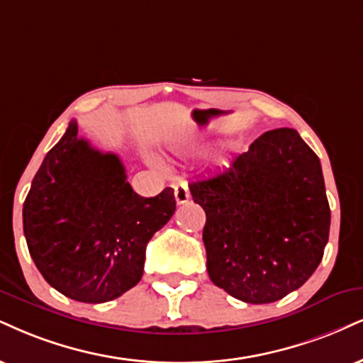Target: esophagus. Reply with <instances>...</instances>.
I'll return each mask as SVG.
<instances>
[{
  "instance_id": "1",
  "label": "esophagus",
  "mask_w": 363,
  "mask_h": 363,
  "mask_svg": "<svg viewBox=\"0 0 363 363\" xmlns=\"http://www.w3.org/2000/svg\"><path fill=\"white\" fill-rule=\"evenodd\" d=\"M173 189H174V200H177L178 205H183V203L189 202V200H190V190H189V185H186L185 182L177 183Z\"/></svg>"
}]
</instances>
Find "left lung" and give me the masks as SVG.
<instances>
[{
	"mask_svg": "<svg viewBox=\"0 0 363 363\" xmlns=\"http://www.w3.org/2000/svg\"><path fill=\"white\" fill-rule=\"evenodd\" d=\"M205 210L212 283L264 305L301 288L323 257L330 232L321 164L296 129L259 136L229 167L189 185Z\"/></svg>",
	"mask_w": 363,
	"mask_h": 363,
	"instance_id": "left-lung-1",
	"label": "left lung"
}]
</instances>
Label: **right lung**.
<instances>
[{
  "label": "right lung",
  "mask_w": 363,
  "mask_h": 363,
  "mask_svg": "<svg viewBox=\"0 0 363 363\" xmlns=\"http://www.w3.org/2000/svg\"><path fill=\"white\" fill-rule=\"evenodd\" d=\"M119 156L79 138L70 121L23 203L30 256L48 284L82 303H106L140 283L146 245L177 210L172 189L145 199Z\"/></svg>",
  "instance_id": "obj_1"
}]
</instances>
